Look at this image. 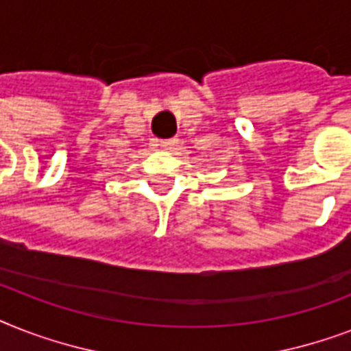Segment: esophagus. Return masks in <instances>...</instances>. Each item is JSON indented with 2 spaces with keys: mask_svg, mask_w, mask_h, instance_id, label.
<instances>
[{
  "mask_svg": "<svg viewBox=\"0 0 351 351\" xmlns=\"http://www.w3.org/2000/svg\"><path fill=\"white\" fill-rule=\"evenodd\" d=\"M176 143H178V140H176V138H169V140H162V142H160V147L173 149Z\"/></svg>",
  "mask_w": 351,
  "mask_h": 351,
  "instance_id": "1",
  "label": "esophagus"
}]
</instances>
